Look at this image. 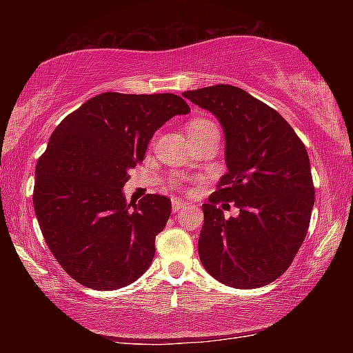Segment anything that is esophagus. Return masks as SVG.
I'll list each match as a JSON object with an SVG mask.
<instances>
[{
  "mask_svg": "<svg viewBox=\"0 0 353 353\" xmlns=\"http://www.w3.org/2000/svg\"><path fill=\"white\" fill-rule=\"evenodd\" d=\"M185 205H188V204H186V202H183V201H178V199H173V201H172V209H173V212H180Z\"/></svg>",
  "mask_w": 353,
  "mask_h": 353,
  "instance_id": "esophagus-1",
  "label": "esophagus"
}]
</instances>
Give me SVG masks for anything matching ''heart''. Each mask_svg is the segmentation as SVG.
<instances>
[{
    "label": "heart",
    "instance_id": "heart-1",
    "mask_svg": "<svg viewBox=\"0 0 353 353\" xmlns=\"http://www.w3.org/2000/svg\"><path fill=\"white\" fill-rule=\"evenodd\" d=\"M215 128H216L215 123L210 122L209 119L196 117L188 123V134H190V137H194V134L209 132V130H215Z\"/></svg>",
    "mask_w": 353,
    "mask_h": 353
}]
</instances>
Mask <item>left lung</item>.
Masks as SVG:
<instances>
[{"label":"left lung","instance_id":"1","mask_svg":"<svg viewBox=\"0 0 353 353\" xmlns=\"http://www.w3.org/2000/svg\"><path fill=\"white\" fill-rule=\"evenodd\" d=\"M183 98L214 114L225 133L228 172L202 205L201 263L226 286H267L292 263L310 225L315 188L307 149L276 110L238 86H207ZM220 200L234 201L240 215L226 221Z\"/></svg>","mask_w":353,"mask_h":353}]
</instances>
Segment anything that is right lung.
<instances>
[{"mask_svg":"<svg viewBox=\"0 0 353 353\" xmlns=\"http://www.w3.org/2000/svg\"><path fill=\"white\" fill-rule=\"evenodd\" d=\"M186 114V101L172 93H103L52 132L37 163L33 207L48 248L77 283L112 291L149 268L172 202L148 194L128 204L123 185L154 133Z\"/></svg>","mask_w":353,"mask_h":353,"instance_id":"obj_1","label":"right lung"}]
</instances>
